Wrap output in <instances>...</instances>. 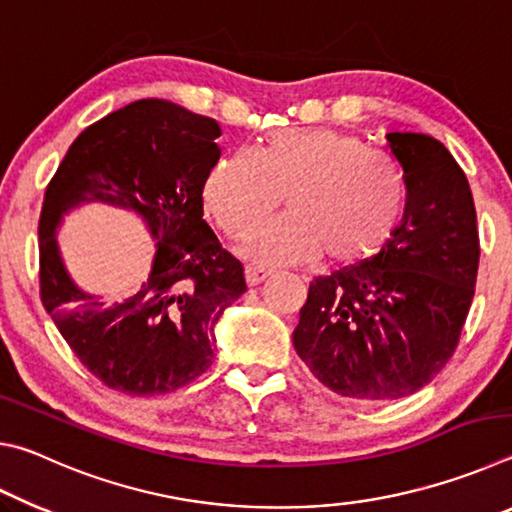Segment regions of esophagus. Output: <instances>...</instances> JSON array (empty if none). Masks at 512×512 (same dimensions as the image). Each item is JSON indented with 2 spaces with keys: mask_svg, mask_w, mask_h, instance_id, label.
I'll return each mask as SVG.
<instances>
[{
  "mask_svg": "<svg viewBox=\"0 0 512 512\" xmlns=\"http://www.w3.org/2000/svg\"><path fill=\"white\" fill-rule=\"evenodd\" d=\"M268 275H271V271H266V268H259V266L246 268V282L250 284V287H257V284L264 282Z\"/></svg>",
  "mask_w": 512,
  "mask_h": 512,
  "instance_id": "1",
  "label": "esophagus"
}]
</instances>
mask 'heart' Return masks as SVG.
Here are the masks:
<instances>
[{"mask_svg":"<svg viewBox=\"0 0 512 512\" xmlns=\"http://www.w3.org/2000/svg\"><path fill=\"white\" fill-rule=\"evenodd\" d=\"M287 194V216L257 223L239 241L255 264H300L323 255L332 266L375 257L406 212L397 164L336 128H282L257 151H232L207 171L203 198L225 232L273 212Z\"/></svg>","mask_w":512,"mask_h":512,"instance_id":"1","label":"heart"}]
</instances>
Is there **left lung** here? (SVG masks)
I'll use <instances>...</instances> for the list:
<instances>
[{"label": "left lung", "instance_id": "obj_1", "mask_svg": "<svg viewBox=\"0 0 512 512\" xmlns=\"http://www.w3.org/2000/svg\"><path fill=\"white\" fill-rule=\"evenodd\" d=\"M406 212L363 264L309 284L293 345L320 384L352 400H400L445 368L461 339L479 271L476 210L443 142L388 133Z\"/></svg>", "mask_w": 512, "mask_h": 512}]
</instances>
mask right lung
Here are the masks:
<instances>
[{"label": "right lung", "instance_id": "obj_1", "mask_svg": "<svg viewBox=\"0 0 512 512\" xmlns=\"http://www.w3.org/2000/svg\"><path fill=\"white\" fill-rule=\"evenodd\" d=\"M214 119L142 99L85 128L69 146L40 214V298L94 377L126 395H162L201 377L214 359V325L246 291L244 266L203 219V185L219 162ZM83 202L140 213L158 238L150 277L106 303L71 282L55 228Z\"/></svg>", "mask_w": 512, "mask_h": 512}]
</instances>
